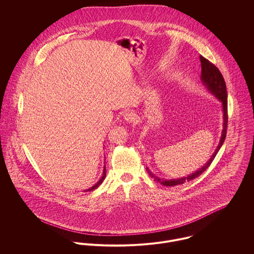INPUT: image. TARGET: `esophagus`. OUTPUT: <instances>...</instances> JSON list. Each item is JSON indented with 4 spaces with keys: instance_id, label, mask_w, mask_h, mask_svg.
I'll list each match as a JSON object with an SVG mask.
<instances>
[{
    "instance_id": "obj_1",
    "label": "esophagus",
    "mask_w": 254,
    "mask_h": 254,
    "mask_svg": "<svg viewBox=\"0 0 254 254\" xmlns=\"http://www.w3.org/2000/svg\"><path fill=\"white\" fill-rule=\"evenodd\" d=\"M123 119H124V121H126L128 123H132L136 120V114L132 111H127V112L124 113Z\"/></svg>"
}]
</instances>
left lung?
<instances>
[{
  "label": "left lung",
  "instance_id": "8db88e82",
  "mask_svg": "<svg viewBox=\"0 0 254 254\" xmlns=\"http://www.w3.org/2000/svg\"><path fill=\"white\" fill-rule=\"evenodd\" d=\"M199 61H200V64H201V74H200V81L202 83V85L205 87V89L212 94L218 101L221 103L222 105V112H223V129L221 132V137L219 140V144L217 147L215 149V151L212 153V155L210 156L209 160L201 166V168H199L198 170H196L195 172L181 177V178H177V179H164V178H159L157 176H155L148 167H146V171L148 173V175L154 179V181L160 183L163 186L166 187H173L176 185H181L184 184L186 181H190L194 178H196L197 176H199L201 173H203L208 166L211 164V162L213 161V159L215 158L216 154L220 149V147L223 145L225 138H226V133H227V123H228V106H227V90H226V83L225 80L222 76L221 72L219 71L217 67L211 64L210 62H208L206 59H204L203 57L199 56ZM218 93L217 94V93Z\"/></svg>",
  "mask_w": 254,
  "mask_h": 254
}]
</instances>
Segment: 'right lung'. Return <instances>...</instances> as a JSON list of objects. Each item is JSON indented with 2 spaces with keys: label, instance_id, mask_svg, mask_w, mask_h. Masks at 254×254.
Segmentation results:
<instances>
[{
  "label": "right lung",
  "instance_id": "obj_1",
  "mask_svg": "<svg viewBox=\"0 0 254 254\" xmlns=\"http://www.w3.org/2000/svg\"><path fill=\"white\" fill-rule=\"evenodd\" d=\"M106 176H107V170H106V166H104V171H103V176L101 177V179L99 180V181L97 182L94 186H92L91 188H89V189H87V190H85L84 191H90V190H96L103 182H104V180H105V178H106Z\"/></svg>",
  "mask_w": 254,
  "mask_h": 254
}]
</instances>
